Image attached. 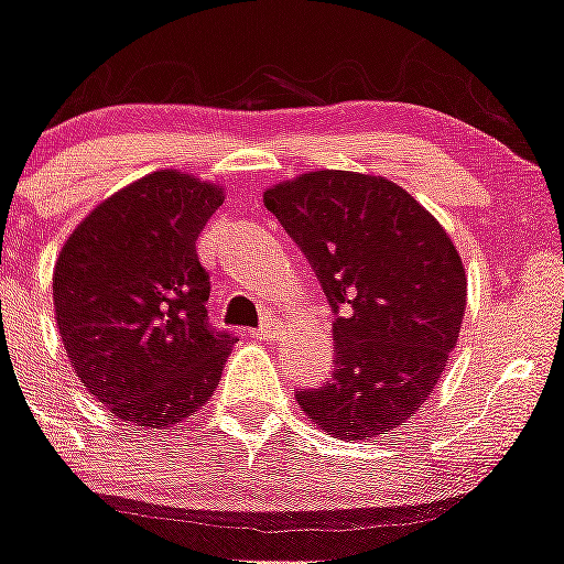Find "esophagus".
<instances>
[{"mask_svg": "<svg viewBox=\"0 0 564 564\" xmlns=\"http://www.w3.org/2000/svg\"><path fill=\"white\" fill-rule=\"evenodd\" d=\"M250 338H256V340L278 338V324L275 322H267V324H261V327L250 329Z\"/></svg>", "mask_w": 564, "mask_h": 564, "instance_id": "esophagus-1", "label": "esophagus"}]
</instances>
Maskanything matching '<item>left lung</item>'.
Listing matches in <instances>:
<instances>
[{
	"instance_id": "1",
	"label": "left lung",
	"mask_w": 564,
	"mask_h": 564,
	"mask_svg": "<svg viewBox=\"0 0 564 564\" xmlns=\"http://www.w3.org/2000/svg\"><path fill=\"white\" fill-rule=\"evenodd\" d=\"M264 204L297 242L333 308L335 371L297 403L340 440L406 423L456 349L466 275L440 220L401 185L311 172L267 187Z\"/></svg>"
}]
</instances>
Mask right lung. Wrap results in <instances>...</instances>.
Wrapping results in <instances>:
<instances>
[{"mask_svg": "<svg viewBox=\"0 0 564 564\" xmlns=\"http://www.w3.org/2000/svg\"><path fill=\"white\" fill-rule=\"evenodd\" d=\"M224 204L180 172L106 198L62 246L54 311L82 384L119 420L172 429L207 403L237 338L207 316L196 240Z\"/></svg>", "mask_w": 564, "mask_h": 564, "instance_id": "obj_1", "label": "right lung"}]
</instances>
